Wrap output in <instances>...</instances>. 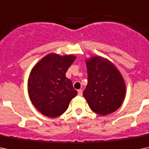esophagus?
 <instances>
[{"label": "esophagus", "instance_id": "1", "mask_svg": "<svg viewBox=\"0 0 149 149\" xmlns=\"http://www.w3.org/2000/svg\"><path fill=\"white\" fill-rule=\"evenodd\" d=\"M77 92H78V96H79V97H81L83 95V91H82V90H79Z\"/></svg>", "mask_w": 149, "mask_h": 149}]
</instances>
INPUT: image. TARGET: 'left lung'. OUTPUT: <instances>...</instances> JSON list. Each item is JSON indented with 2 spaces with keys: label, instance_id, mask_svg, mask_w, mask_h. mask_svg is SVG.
I'll list each match as a JSON object with an SVG mask.
<instances>
[{
  "label": "left lung",
  "instance_id": "left-lung-1",
  "mask_svg": "<svg viewBox=\"0 0 149 149\" xmlns=\"http://www.w3.org/2000/svg\"><path fill=\"white\" fill-rule=\"evenodd\" d=\"M88 84L84 97L93 112L104 116L117 111L126 94L122 75L111 61L101 56L86 59Z\"/></svg>",
  "mask_w": 149,
  "mask_h": 149
}]
</instances>
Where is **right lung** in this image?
<instances>
[{"label":"right lung","mask_w":149,"mask_h":149,"mask_svg":"<svg viewBox=\"0 0 149 149\" xmlns=\"http://www.w3.org/2000/svg\"><path fill=\"white\" fill-rule=\"evenodd\" d=\"M75 59L73 55L51 53L32 68L28 80V92L32 104L43 115L60 116L77 95L72 81L65 77V72Z\"/></svg>","instance_id":"add662e5"}]
</instances>
